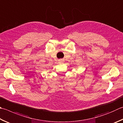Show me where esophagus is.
Instances as JSON below:
<instances>
[{"label":"esophagus","instance_id":"1","mask_svg":"<svg viewBox=\"0 0 123 123\" xmlns=\"http://www.w3.org/2000/svg\"><path fill=\"white\" fill-rule=\"evenodd\" d=\"M62 62V59H59V62Z\"/></svg>","mask_w":123,"mask_h":123}]
</instances>
